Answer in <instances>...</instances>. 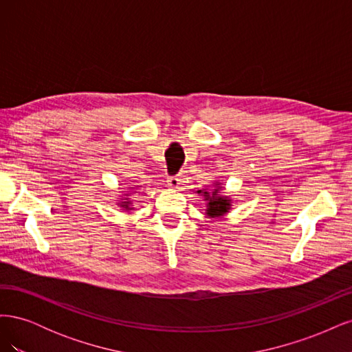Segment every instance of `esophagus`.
Returning <instances> with one entry per match:
<instances>
[{
    "instance_id": "1",
    "label": "esophagus",
    "mask_w": 352,
    "mask_h": 352,
    "mask_svg": "<svg viewBox=\"0 0 352 352\" xmlns=\"http://www.w3.org/2000/svg\"><path fill=\"white\" fill-rule=\"evenodd\" d=\"M180 182H182V179H180L179 176H170V177L167 179V184H168V186H170V188H173V189H179Z\"/></svg>"
}]
</instances>
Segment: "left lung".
Returning a JSON list of instances; mask_svg holds the SVG:
<instances>
[{"instance_id":"left-lung-1","label":"left lung","mask_w":352,"mask_h":352,"mask_svg":"<svg viewBox=\"0 0 352 352\" xmlns=\"http://www.w3.org/2000/svg\"><path fill=\"white\" fill-rule=\"evenodd\" d=\"M221 190L223 186L219 180H214L210 186L197 190L198 195H201V198H204L206 201V216L208 219L223 217L232 210L233 201L230 199V197L223 194Z\"/></svg>"}]
</instances>
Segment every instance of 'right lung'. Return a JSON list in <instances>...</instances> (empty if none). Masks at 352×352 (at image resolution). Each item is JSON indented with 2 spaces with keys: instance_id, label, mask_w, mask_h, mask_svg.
<instances>
[{
  "instance_id": "1",
  "label": "right lung",
  "mask_w": 352,
  "mask_h": 352,
  "mask_svg": "<svg viewBox=\"0 0 352 352\" xmlns=\"http://www.w3.org/2000/svg\"><path fill=\"white\" fill-rule=\"evenodd\" d=\"M135 192H138V185L136 186H129V190H127V192H122L123 195H120L117 206H119L124 212H131L132 210H135V207H133L135 199H132L133 198L132 195Z\"/></svg>"
}]
</instances>
